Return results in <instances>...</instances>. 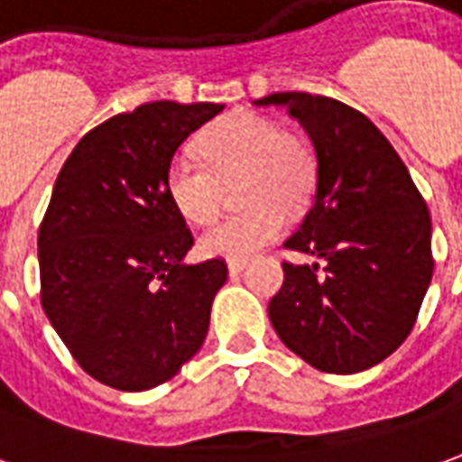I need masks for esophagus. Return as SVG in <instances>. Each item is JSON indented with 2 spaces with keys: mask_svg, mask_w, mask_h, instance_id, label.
<instances>
[{
  "mask_svg": "<svg viewBox=\"0 0 462 462\" xmlns=\"http://www.w3.org/2000/svg\"><path fill=\"white\" fill-rule=\"evenodd\" d=\"M246 269V262H228V273L231 276H236V273H241Z\"/></svg>",
  "mask_w": 462,
  "mask_h": 462,
  "instance_id": "esophagus-1",
  "label": "esophagus"
}]
</instances>
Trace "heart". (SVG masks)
I'll use <instances>...</instances> for the list:
<instances>
[{"instance_id":"1","label":"heart","mask_w":462,"mask_h":462,"mask_svg":"<svg viewBox=\"0 0 462 462\" xmlns=\"http://www.w3.org/2000/svg\"><path fill=\"white\" fill-rule=\"evenodd\" d=\"M203 163L178 152L165 168L168 199L189 224L203 226L221 208V186L241 176L244 211L211 226L199 246L206 256L244 262L284 231L317 189V155L304 138L284 133L272 117L234 113L203 133Z\"/></svg>"}]
</instances>
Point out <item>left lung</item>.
<instances>
[{"instance_id": "8db88e82", "label": "left lung", "mask_w": 462, "mask_h": 462, "mask_svg": "<svg viewBox=\"0 0 462 462\" xmlns=\"http://www.w3.org/2000/svg\"><path fill=\"white\" fill-rule=\"evenodd\" d=\"M317 152V193L284 246L311 263H284L269 301L279 339L311 367L370 370L407 339L432 279V224L405 163L370 117L310 92H273Z\"/></svg>"}]
</instances>
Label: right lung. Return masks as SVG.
<instances>
[{"instance_id":"right-lung-1","label":"right lung","mask_w":462,"mask_h":462,"mask_svg":"<svg viewBox=\"0 0 462 462\" xmlns=\"http://www.w3.org/2000/svg\"><path fill=\"white\" fill-rule=\"evenodd\" d=\"M224 105L145 103L105 120L62 165L40 226L42 310L97 383L143 393L203 345L228 269L186 263L193 236L165 190L180 143Z\"/></svg>"}]
</instances>
